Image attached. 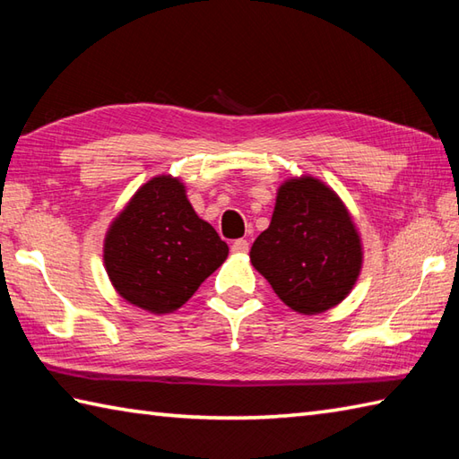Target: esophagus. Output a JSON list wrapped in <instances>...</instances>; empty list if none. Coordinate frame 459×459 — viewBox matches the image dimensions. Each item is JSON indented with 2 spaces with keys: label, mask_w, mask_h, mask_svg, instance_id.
I'll list each match as a JSON object with an SVG mask.
<instances>
[{
  "label": "esophagus",
  "mask_w": 459,
  "mask_h": 459,
  "mask_svg": "<svg viewBox=\"0 0 459 459\" xmlns=\"http://www.w3.org/2000/svg\"><path fill=\"white\" fill-rule=\"evenodd\" d=\"M230 248H232V252H235V255H247V252L250 250V245H248L247 238H238V240L232 242Z\"/></svg>",
  "instance_id": "1"
}]
</instances>
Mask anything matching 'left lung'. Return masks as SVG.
<instances>
[{
    "label": "left lung",
    "mask_w": 459,
    "mask_h": 459,
    "mask_svg": "<svg viewBox=\"0 0 459 459\" xmlns=\"http://www.w3.org/2000/svg\"><path fill=\"white\" fill-rule=\"evenodd\" d=\"M250 260L288 307L314 316L345 299L363 252L337 195L319 179L299 178L278 189L270 227L252 245Z\"/></svg>",
    "instance_id": "obj_1"
}]
</instances>
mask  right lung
<instances>
[{
    "mask_svg": "<svg viewBox=\"0 0 459 459\" xmlns=\"http://www.w3.org/2000/svg\"><path fill=\"white\" fill-rule=\"evenodd\" d=\"M227 255V242L197 217L183 183L165 175L138 189L104 240L116 291L152 314L181 307Z\"/></svg>",
    "mask_w": 459,
    "mask_h": 459,
    "instance_id": "obj_1",
    "label": "right lung"
}]
</instances>
